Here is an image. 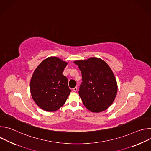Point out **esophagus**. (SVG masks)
Returning a JSON list of instances; mask_svg holds the SVG:
<instances>
[{
	"mask_svg": "<svg viewBox=\"0 0 151 151\" xmlns=\"http://www.w3.org/2000/svg\"><path fill=\"white\" fill-rule=\"evenodd\" d=\"M73 90L75 92H76V91H77V90H78V88H77V87H75V88L73 89Z\"/></svg>",
	"mask_w": 151,
	"mask_h": 151,
	"instance_id": "obj_1",
	"label": "esophagus"
}]
</instances>
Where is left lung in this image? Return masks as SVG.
<instances>
[{"mask_svg": "<svg viewBox=\"0 0 151 151\" xmlns=\"http://www.w3.org/2000/svg\"><path fill=\"white\" fill-rule=\"evenodd\" d=\"M82 74L79 94L82 103L93 112H100L114 102L118 87L115 77L103 60L92 57L74 62Z\"/></svg>", "mask_w": 151, "mask_h": 151, "instance_id": "obj_1", "label": "left lung"}]
</instances>
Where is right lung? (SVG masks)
<instances>
[{
    "label": "right lung",
    "mask_w": 151,
    "mask_h": 151,
    "mask_svg": "<svg viewBox=\"0 0 151 151\" xmlns=\"http://www.w3.org/2000/svg\"><path fill=\"white\" fill-rule=\"evenodd\" d=\"M67 64L58 57H51L35 69L30 81V92L42 109L55 111L66 101L71 90L67 77L62 73Z\"/></svg>",
    "instance_id": "obj_1"
}]
</instances>
